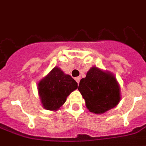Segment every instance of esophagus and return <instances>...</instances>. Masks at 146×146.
Here are the masks:
<instances>
[{
	"label": "esophagus",
	"instance_id": "1",
	"mask_svg": "<svg viewBox=\"0 0 146 146\" xmlns=\"http://www.w3.org/2000/svg\"><path fill=\"white\" fill-rule=\"evenodd\" d=\"M75 80H76V81L77 82V84H79L80 80V77H79V76H78V77H76Z\"/></svg>",
	"mask_w": 146,
	"mask_h": 146
}]
</instances>
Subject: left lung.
<instances>
[{
    "label": "left lung",
    "mask_w": 146,
    "mask_h": 146,
    "mask_svg": "<svg viewBox=\"0 0 146 146\" xmlns=\"http://www.w3.org/2000/svg\"><path fill=\"white\" fill-rule=\"evenodd\" d=\"M78 90L92 113H105L115 107L120 100L119 87L115 76L97 67L90 69L85 78L80 80Z\"/></svg>",
    "instance_id": "obj_1"
}]
</instances>
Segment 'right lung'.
Here are the masks:
<instances>
[{"mask_svg": "<svg viewBox=\"0 0 146 146\" xmlns=\"http://www.w3.org/2000/svg\"><path fill=\"white\" fill-rule=\"evenodd\" d=\"M77 88V83L55 67L38 84V92L45 109L56 110L65 103L70 93Z\"/></svg>", "mask_w": 146, "mask_h": 146, "instance_id": "obj_1", "label": "right lung"}]
</instances>
